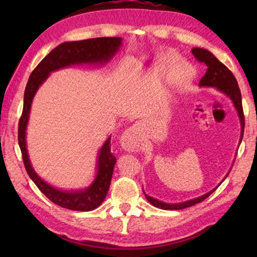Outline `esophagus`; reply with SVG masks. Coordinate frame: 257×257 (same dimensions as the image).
Here are the masks:
<instances>
[{"label":"esophagus","mask_w":257,"mask_h":257,"mask_svg":"<svg viewBox=\"0 0 257 257\" xmlns=\"http://www.w3.org/2000/svg\"><path fill=\"white\" fill-rule=\"evenodd\" d=\"M121 146H122L123 150L128 152H134L138 149L139 139L136 125H132L127 130H124L122 136H121Z\"/></svg>","instance_id":"esophagus-1"}]
</instances>
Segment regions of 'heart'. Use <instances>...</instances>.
<instances>
[{
	"mask_svg": "<svg viewBox=\"0 0 257 257\" xmlns=\"http://www.w3.org/2000/svg\"><path fill=\"white\" fill-rule=\"evenodd\" d=\"M181 60L180 55L172 52L163 53L160 58L155 61L153 64V71L158 75H165V73L170 72L173 68L175 71L172 72L171 81L176 86H186L193 81L195 77V68L190 63L185 62Z\"/></svg>",
	"mask_w": 257,
	"mask_h": 257,
	"instance_id": "obj_1",
	"label": "heart"
}]
</instances>
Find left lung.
<instances>
[{
  "instance_id": "1",
  "label": "left lung",
  "mask_w": 257,
  "mask_h": 257,
  "mask_svg": "<svg viewBox=\"0 0 257 257\" xmlns=\"http://www.w3.org/2000/svg\"><path fill=\"white\" fill-rule=\"evenodd\" d=\"M191 52H193L194 56L199 61V62L205 63L207 67L205 76H204L201 79V81H199V86L214 87V88L219 90V92L227 95V96L232 101L233 106L238 113L239 121H240V129H241L240 142H241L242 135H243V128H245V118H243L240 89H239L238 87V82L236 80V78H234V76L232 75V72L230 71L222 62H220V61L217 60L210 51H207L205 49H199V47H194V49L191 50ZM227 176H225V178H227ZM221 182L215 187V188H213L211 191H208V193L202 195V196L189 199V201H186L182 203H172V204L164 203L154 197L149 196V195H146L145 193L144 194L147 201H149L152 205H154L155 207L162 208V210H182V208L193 206L195 204L201 203L202 201H204V199L210 196L213 191H214L217 187L221 185Z\"/></svg>"
}]
</instances>
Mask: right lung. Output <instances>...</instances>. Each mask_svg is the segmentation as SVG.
I'll return each instance as SVG.
<instances>
[{
	"label": "right lung",
	"instance_id": "right-lung-1",
	"mask_svg": "<svg viewBox=\"0 0 257 257\" xmlns=\"http://www.w3.org/2000/svg\"><path fill=\"white\" fill-rule=\"evenodd\" d=\"M122 46L121 37H98L85 41L64 42L52 50L30 75L24 95L23 114L19 120L18 141L23 154L25 168L35 185L43 194L56 205L72 211H92L103 203L110 188L113 169L116 162L111 152V136L104 142L97 155V171L94 181L87 188L67 191L55 188L37 175L30 163L26 133L29 120V113L35 94L51 72L59 69L88 64V66H104L114 56Z\"/></svg>",
	"mask_w": 257,
	"mask_h": 257
}]
</instances>
